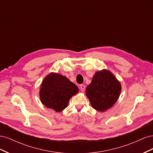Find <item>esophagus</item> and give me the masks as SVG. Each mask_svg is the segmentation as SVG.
Returning a JSON list of instances; mask_svg holds the SVG:
<instances>
[{"label": "esophagus", "mask_w": 153, "mask_h": 153, "mask_svg": "<svg viewBox=\"0 0 153 153\" xmlns=\"http://www.w3.org/2000/svg\"><path fill=\"white\" fill-rule=\"evenodd\" d=\"M85 85H84V84H81V85H80V90H81L82 92H84V91H85Z\"/></svg>", "instance_id": "1"}]
</instances>
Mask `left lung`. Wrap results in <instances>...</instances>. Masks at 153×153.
Listing matches in <instances>:
<instances>
[{
  "label": "left lung",
  "mask_w": 153,
  "mask_h": 153,
  "mask_svg": "<svg viewBox=\"0 0 153 153\" xmlns=\"http://www.w3.org/2000/svg\"><path fill=\"white\" fill-rule=\"evenodd\" d=\"M121 91V84L114 74L103 69L94 73L85 94L92 107L101 112L112 108L116 103Z\"/></svg>",
  "instance_id": "1"
}]
</instances>
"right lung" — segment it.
Returning a JSON list of instances; mask_svg holds the SVG:
<instances>
[{
	"instance_id": "1",
	"label": "right lung",
	"mask_w": 153,
	"mask_h": 153,
	"mask_svg": "<svg viewBox=\"0 0 153 153\" xmlns=\"http://www.w3.org/2000/svg\"><path fill=\"white\" fill-rule=\"evenodd\" d=\"M78 91V87L66 76L52 72L41 82L39 94L42 104L60 112L67 107L69 100Z\"/></svg>"
}]
</instances>
